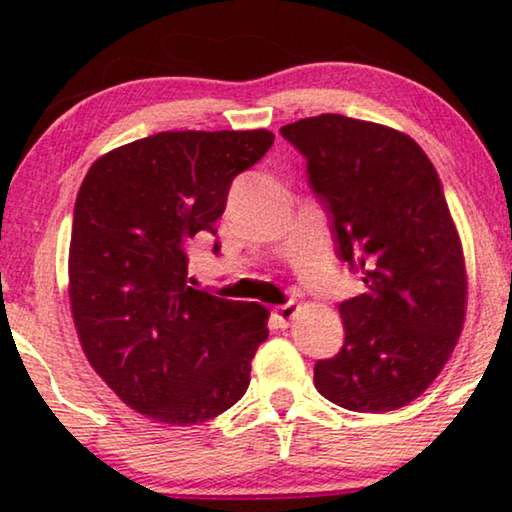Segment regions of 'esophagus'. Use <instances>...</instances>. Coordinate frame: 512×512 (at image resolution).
I'll return each mask as SVG.
<instances>
[{
  "mask_svg": "<svg viewBox=\"0 0 512 512\" xmlns=\"http://www.w3.org/2000/svg\"><path fill=\"white\" fill-rule=\"evenodd\" d=\"M275 312H277V319L282 321V324H289V321H291V319L296 317V314H298V305L293 303V300H289V303L279 305Z\"/></svg>",
  "mask_w": 512,
  "mask_h": 512,
  "instance_id": "1",
  "label": "esophagus"
}]
</instances>
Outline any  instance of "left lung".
Masks as SVG:
<instances>
[{"label": "left lung", "mask_w": 512, "mask_h": 512, "mask_svg": "<svg viewBox=\"0 0 512 512\" xmlns=\"http://www.w3.org/2000/svg\"><path fill=\"white\" fill-rule=\"evenodd\" d=\"M366 293L342 300L345 342L314 363L319 394L354 412L403 408L436 380L466 314L461 242L436 167L415 139L321 114L284 125Z\"/></svg>", "instance_id": "left-lung-1"}]
</instances>
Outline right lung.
I'll list each match as a JSON object with an SVG mask.
<instances>
[{"mask_svg": "<svg viewBox=\"0 0 512 512\" xmlns=\"http://www.w3.org/2000/svg\"><path fill=\"white\" fill-rule=\"evenodd\" d=\"M272 142L268 130L158 132L97 158L83 179L69 244L74 324L90 366L146 417L207 422L249 387L268 310L188 286L186 251L216 233L233 179Z\"/></svg>", "mask_w": 512, "mask_h": 512, "instance_id": "right-lung-1", "label": "right lung"}]
</instances>
